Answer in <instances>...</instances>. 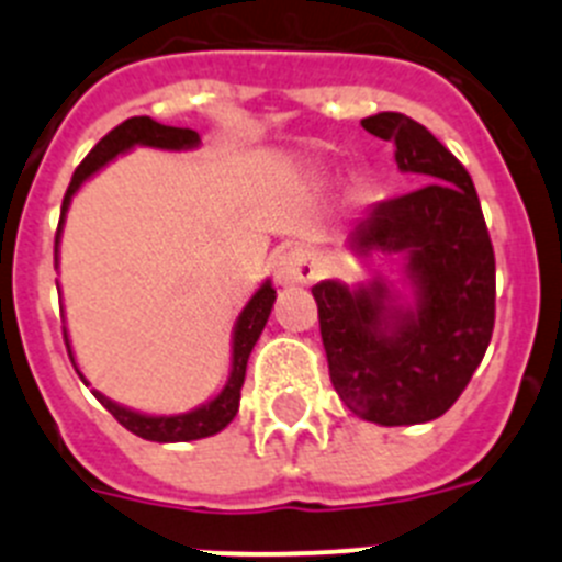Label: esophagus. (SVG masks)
<instances>
[{"label":"esophagus","instance_id":"obj_1","mask_svg":"<svg viewBox=\"0 0 562 562\" xmlns=\"http://www.w3.org/2000/svg\"><path fill=\"white\" fill-rule=\"evenodd\" d=\"M272 276L281 286L310 284L315 278V261H312L310 250H304V247H290V250L278 252L272 258Z\"/></svg>","mask_w":562,"mask_h":562}]
</instances>
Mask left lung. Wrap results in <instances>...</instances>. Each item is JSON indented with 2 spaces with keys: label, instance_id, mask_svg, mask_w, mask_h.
Listing matches in <instances>:
<instances>
[{
  "label": "left lung",
  "instance_id": "1",
  "mask_svg": "<svg viewBox=\"0 0 562 562\" xmlns=\"http://www.w3.org/2000/svg\"><path fill=\"white\" fill-rule=\"evenodd\" d=\"M362 128L396 146V166L422 186L376 202L351 231L362 256L400 252L416 286L414 310H394L389 286H312L329 376L340 400L385 428L450 411L484 360L495 326V252L467 168L422 123L380 112Z\"/></svg>",
  "mask_w": 562,
  "mask_h": 562
}]
</instances>
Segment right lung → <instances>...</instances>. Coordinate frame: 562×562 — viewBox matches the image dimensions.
Returning a JSON list of instances; mask_svg holds the SVG:
<instances>
[{
	"label": "right lung",
	"mask_w": 562,
	"mask_h": 562,
	"mask_svg": "<svg viewBox=\"0 0 562 562\" xmlns=\"http://www.w3.org/2000/svg\"><path fill=\"white\" fill-rule=\"evenodd\" d=\"M200 143V134L193 132V128H177V126H162V123L151 121V117H128L123 121L121 126H114L106 137L98 140V146L83 157L81 166L76 168L72 173V180H69L67 193H64V205H61V222H58L56 231V247H58V236H61V225H64V213H67L69 200H72V193L81 188V182L87 177L98 171V168L106 166L109 160H114L117 154L126 151L132 146H154V148H193ZM272 301H276V290L267 281L256 295L250 297V304L241 310L236 321V331H233V371L227 385L222 389V394L216 400H211L202 408L191 411V414H180V416H146L137 414V411L121 408L117 402L106 400L103 394L95 396L101 400L103 408L114 416V419L121 422L123 428L132 430L134 436H140V439L148 441H193V439H205V436L220 434L222 428H227L233 422L238 411V400H241V385H245V371H247V357H250L252 346H256L258 335L265 329L267 317H270ZM64 342H67L69 351V340L67 331H64ZM69 360H72V351H69ZM76 366V362H72Z\"/></svg>",
	"instance_id": "1"
}]
</instances>
